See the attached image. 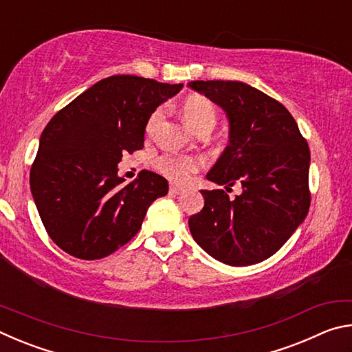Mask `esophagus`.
Listing matches in <instances>:
<instances>
[{"label":"esophagus","instance_id":"34e87169","mask_svg":"<svg viewBox=\"0 0 352 352\" xmlns=\"http://www.w3.org/2000/svg\"><path fill=\"white\" fill-rule=\"evenodd\" d=\"M169 192H170L172 195H180V194L184 192V188L177 186V184H172L170 189H169Z\"/></svg>","mask_w":352,"mask_h":352}]
</instances>
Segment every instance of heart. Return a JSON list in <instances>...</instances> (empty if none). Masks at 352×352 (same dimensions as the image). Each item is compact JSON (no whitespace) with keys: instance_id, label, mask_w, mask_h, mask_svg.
<instances>
[{"instance_id":"obj_1","label":"heart","mask_w":352,"mask_h":352,"mask_svg":"<svg viewBox=\"0 0 352 352\" xmlns=\"http://www.w3.org/2000/svg\"><path fill=\"white\" fill-rule=\"evenodd\" d=\"M163 111L155 110L147 121V132L157 126L162 118ZM182 115L184 122L195 133L211 132L217 122V110L210 99L201 94H190L182 104ZM204 166V162L194 155H180V153H163L155 160V168L163 175L170 178L172 182L184 183L190 175L199 172Z\"/></svg>"}]
</instances>
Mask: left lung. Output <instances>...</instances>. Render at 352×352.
Returning <instances> with one entry per match:
<instances>
[{"mask_svg":"<svg viewBox=\"0 0 352 352\" xmlns=\"http://www.w3.org/2000/svg\"><path fill=\"white\" fill-rule=\"evenodd\" d=\"M192 90L222 107L230 121V144L206 178L236 183V199L223 189L201 190L205 206L189 217L194 241L228 265H252L270 258L306 219L311 206V152L294 116L265 93L237 80H194Z\"/></svg>","mask_w":352,"mask_h":352,"instance_id":"8db88e82","label":"left lung"}]
</instances>
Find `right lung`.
Segmentation results:
<instances>
[{
    "label": "right lung",
    "instance_id": "add662e5",
    "mask_svg": "<svg viewBox=\"0 0 352 352\" xmlns=\"http://www.w3.org/2000/svg\"><path fill=\"white\" fill-rule=\"evenodd\" d=\"M183 83L119 74L99 80L57 111L40 136L31 190L47 234L74 258L94 261L138 233L147 208L168 194L146 170L124 184L122 153L144 147L148 118Z\"/></svg>",
    "mask_w": 352,
    "mask_h": 352
}]
</instances>
